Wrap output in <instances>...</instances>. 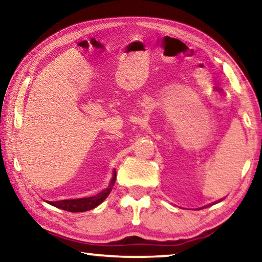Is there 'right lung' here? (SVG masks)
Returning <instances> with one entry per match:
<instances>
[{"instance_id":"add662e5","label":"right lung","mask_w":262,"mask_h":262,"mask_svg":"<svg viewBox=\"0 0 262 262\" xmlns=\"http://www.w3.org/2000/svg\"><path fill=\"white\" fill-rule=\"evenodd\" d=\"M115 178H117V176H115V172H114L112 181H111L108 188L104 190V192L99 193L98 195H96V196L74 199V200H62V201H56V202L50 201L48 203H51L52 206H54L56 208H60L62 210H67L70 212H82V211L91 210L98 205H100V203L108 196V194L111 193V190H112V187L114 186Z\"/></svg>"}]
</instances>
